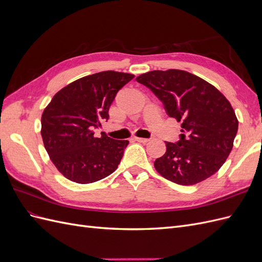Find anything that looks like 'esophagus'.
<instances>
[{
	"label": "esophagus",
	"mask_w": 262,
	"mask_h": 262,
	"mask_svg": "<svg viewBox=\"0 0 262 262\" xmlns=\"http://www.w3.org/2000/svg\"><path fill=\"white\" fill-rule=\"evenodd\" d=\"M134 140L140 142V143H147L149 141V139H145V138H134Z\"/></svg>",
	"instance_id": "34e87169"
}]
</instances>
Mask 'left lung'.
I'll list each match as a JSON object with an SVG mask.
<instances>
[{
  "instance_id": "8db88e82",
  "label": "left lung",
  "mask_w": 262,
  "mask_h": 262,
  "mask_svg": "<svg viewBox=\"0 0 262 262\" xmlns=\"http://www.w3.org/2000/svg\"><path fill=\"white\" fill-rule=\"evenodd\" d=\"M137 82L154 93L169 117L182 122L179 141L166 142V153L154 162L155 169L182 186L195 185L215 173L231 153L238 129L224 95L181 70L150 71L138 76Z\"/></svg>"
}]
</instances>
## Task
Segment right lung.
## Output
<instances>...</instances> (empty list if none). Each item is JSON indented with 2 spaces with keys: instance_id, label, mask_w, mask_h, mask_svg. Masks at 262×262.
Listing matches in <instances>:
<instances>
[{
  "instance_id": "add662e5",
  "label": "right lung",
  "mask_w": 262,
  "mask_h": 262,
  "mask_svg": "<svg viewBox=\"0 0 262 262\" xmlns=\"http://www.w3.org/2000/svg\"><path fill=\"white\" fill-rule=\"evenodd\" d=\"M133 74L104 71L69 84L54 95L41 117V137L50 160L63 176L91 184L113 173L129 144L94 129L109 119V108L119 90Z\"/></svg>"
}]
</instances>
